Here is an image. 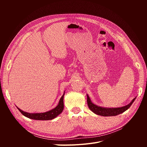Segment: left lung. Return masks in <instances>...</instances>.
I'll return each instance as SVG.
<instances>
[{
	"label": "left lung",
	"instance_id": "8db88e82",
	"mask_svg": "<svg viewBox=\"0 0 147 147\" xmlns=\"http://www.w3.org/2000/svg\"><path fill=\"white\" fill-rule=\"evenodd\" d=\"M87 95V103L88 107L93 113H94L96 115H100L102 117H112V116H116L119 114H121L125 112L130 107L131 105L132 104L133 102L135 100L136 97L133 99L129 104L121 107H117V108H107V107H102L98 106L94 104L91 100L90 97H89L88 94Z\"/></svg>",
	"mask_w": 147,
	"mask_h": 147
}]
</instances>
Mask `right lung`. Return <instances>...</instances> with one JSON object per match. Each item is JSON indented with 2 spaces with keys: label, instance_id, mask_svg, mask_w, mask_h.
I'll use <instances>...</instances> for the list:
<instances>
[{
  "label": "right lung",
  "instance_id": "add662e5",
  "mask_svg": "<svg viewBox=\"0 0 147 147\" xmlns=\"http://www.w3.org/2000/svg\"><path fill=\"white\" fill-rule=\"evenodd\" d=\"M65 91L64 92L63 95L62 96L59 101V103L55 108L49 110L48 112L44 113H28L24 112L18 107L17 109L19 110L20 112L23 114L24 117L29 118L30 119L35 120H50L55 118L60 115L64 109V96Z\"/></svg>",
  "mask_w": 147,
  "mask_h": 147
}]
</instances>
